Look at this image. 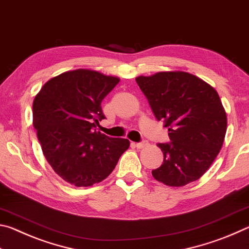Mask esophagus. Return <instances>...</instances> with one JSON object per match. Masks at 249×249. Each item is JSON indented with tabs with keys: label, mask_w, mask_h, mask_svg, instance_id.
I'll return each mask as SVG.
<instances>
[{
	"label": "esophagus",
	"mask_w": 249,
	"mask_h": 249,
	"mask_svg": "<svg viewBox=\"0 0 249 249\" xmlns=\"http://www.w3.org/2000/svg\"><path fill=\"white\" fill-rule=\"evenodd\" d=\"M146 145H147V141H142V142H136V144H135V146H136L137 148H142V147H145Z\"/></svg>",
	"instance_id": "34e87169"
}]
</instances>
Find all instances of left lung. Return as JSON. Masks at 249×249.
Listing matches in <instances>:
<instances>
[{"instance_id":"left-lung-1","label":"left lung","mask_w":249,"mask_h":249,"mask_svg":"<svg viewBox=\"0 0 249 249\" xmlns=\"http://www.w3.org/2000/svg\"><path fill=\"white\" fill-rule=\"evenodd\" d=\"M157 121L168 128L169 142L158 146L162 165L151 171L169 187L200 179L220 153L227 119L217 92L203 80L182 71L136 78Z\"/></svg>"}]
</instances>
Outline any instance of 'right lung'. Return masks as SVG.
Here are the masks:
<instances>
[{"instance_id":"obj_1","label":"right lung","mask_w":249,"mask_h":249,"mask_svg":"<svg viewBox=\"0 0 249 249\" xmlns=\"http://www.w3.org/2000/svg\"><path fill=\"white\" fill-rule=\"evenodd\" d=\"M119 82L93 70L68 71L46 82L34 100L33 124L45 158L75 187L104 180L129 147L128 140L96 130L105 119L101 103Z\"/></svg>"}]
</instances>
